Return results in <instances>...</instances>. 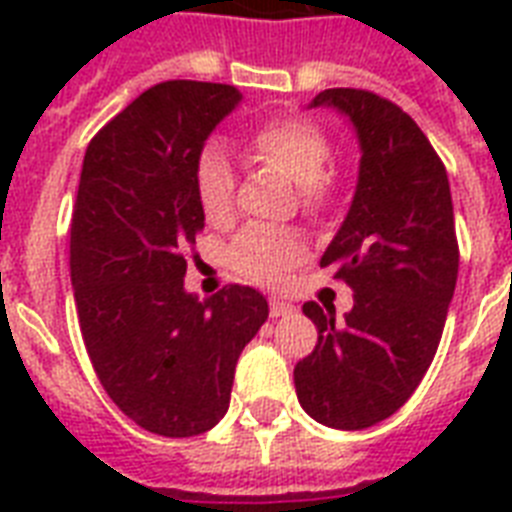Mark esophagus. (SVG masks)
<instances>
[{
    "mask_svg": "<svg viewBox=\"0 0 512 512\" xmlns=\"http://www.w3.org/2000/svg\"><path fill=\"white\" fill-rule=\"evenodd\" d=\"M295 311V305L287 303V300H279V297H271V316H287V313Z\"/></svg>",
    "mask_w": 512,
    "mask_h": 512,
    "instance_id": "34e87169",
    "label": "esophagus"
}]
</instances>
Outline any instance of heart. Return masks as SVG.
<instances>
[{
    "label": "heart",
    "mask_w": 512,
    "mask_h": 512,
    "mask_svg": "<svg viewBox=\"0 0 512 512\" xmlns=\"http://www.w3.org/2000/svg\"><path fill=\"white\" fill-rule=\"evenodd\" d=\"M252 154L289 177L300 188L308 209H321L327 204L329 180L324 177V170L332 148L319 127L303 119L265 124L252 138ZM196 196L209 223L228 220L233 204V172L228 156L217 146H209L196 164ZM303 255L305 241L300 233L252 225L233 239L228 257L241 276L260 284H279Z\"/></svg>",
    "instance_id": "b5f03b06"
}]
</instances>
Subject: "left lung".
I'll return each mask as SVG.
<instances>
[{
  "instance_id": "left-lung-1",
  "label": "left lung",
  "mask_w": 512,
  "mask_h": 512,
  "mask_svg": "<svg viewBox=\"0 0 512 512\" xmlns=\"http://www.w3.org/2000/svg\"><path fill=\"white\" fill-rule=\"evenodd\" d=\"M308 108H335L356 132L358 180L348 215L321 255L340 265L353 308L305 303L319 329L297 361V398L337 430L372 428L398 412L436 356L454 297L460 252L449 177L428 138L396 103L366 90L319 92Z\"/></svg>"
}]
</instances>
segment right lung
<instances>
[{
    "label": "right lung",
    "mask_w": 512,
    "mask_h": 512,
    "mask_svg": "<svg viewBox=\"0 0 512 512\" xmlns=\"http://www.w3.org/2000/svg\"><path fill=\"white\" fill-rule=\"evenodd\" d=\"M231 84L162 82L92 138L71 220L84 345L119 409L156 436L207 433L231 404L241 350L268 319L252 287L188 292L185 249L204 231L196 164L239 108Z\"/></svg>",
    "instance_id": "1"
}]
</instances>
